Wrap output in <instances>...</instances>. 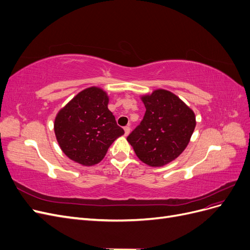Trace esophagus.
<instances>
[{
  "label": "esophagus",
  "mask_w": 250,
  "mask_h": 250,
  "mask_svg": "<svg viewBox=\"0 0 250 250\" xmlns=\"http://www.w3.org/2000/svg\"><path fill=\"white\" fill-rule=\"evenodd\" d=\"M124 131H125V135H128L130 132V127L129 126H125L124 127Z\"/></svg>",
  "instance_id": "obj_1"
}]
</instances>
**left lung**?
<instances>
[{
  "label": "left lung",
  "mask_w": 250,
  "mask_h": 250,
  "mask_svg": "<svg viewBox=\"0 0 250 250\" xmlns=\"http://www.w3.org/2000/svg\"><path fill=\"white\" fill-rule=\"evenodd\" d=\"M142 100L145 115L127 141L143 163L162 167L188 146L196 126L195 115L177 96L165 89H156Z\"/></svg>",
  "instance_id": "obj_1"
}]
</instances>
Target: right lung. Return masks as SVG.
I'll list each match as a JSON object with an SVG mask.
<instances>
[{"label":"right lung","mask_w":250,"mask_h":250,"mask_svg":"<svg viewBox=\"0 0 250 250\" xmlns=\"http://www.w3.org/2000/svg\"><path fill=\"white\" fill-rule=\"evenodd\" d=\"M107 104L106 93L99 87H88L58 112L55 135L63 153L72 161L83 166L98 164L113 141L124 134Z\"/></svg>","instance_id":"add662e5"}]
</instances>
